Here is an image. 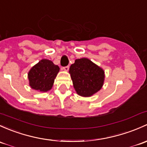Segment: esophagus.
<instances>
[{"mask_svg":"<svg viewBox=\"0 0 147 147\" xmlns=\"http://www.w3.org/2000/svg\"><path fill=\"white\" fill-rule=\"evenodd\" d=\"M69 68V66H65V67H63V70H65V71H68Z\"/></svg>","mask_w":147,"mask_h":147,"instance_id":"obj_1","label":"esophagus"}]
</instances>
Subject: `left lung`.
<instances>
[{
  "instance_id": "left-lung-1",
  "label": "left lung",
  "mask_w": 147,
  "mask_h": 147,
  "mask_svg": "<svg viewBox=\"0 0 147 147\" xmlns=\"http://www.w3.org/2000/svg\"><path fill=\"white\" fill-rule=\"evenodd\" d=\"M77 94L88 97L101 89L104 82L103 69L88 58L75 60L69 70Z\"/></svg>"
}]
</instances>
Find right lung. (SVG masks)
I'll use <instances>...</instances> for the list:
<instances>
[{"mask_svg":"<svg viewBox=\"0 0 147 147\" xmlns=\"http://www.w3.org/2000/svg\"><path fill=\"white\" fill-rule=\"evenodd\" d=\"M59 69V67L51 61L42 59L29 70V86L38 92H46L51 90Z\"/></svg>","mask_w":147,"mask_h":147,"instance_id":"obj_1","label":"right lung"}]
</instances>
